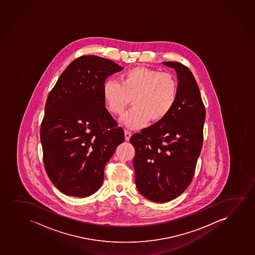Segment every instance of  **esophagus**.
<instances>
[{
    "label": "esophagus",
    "instance_id": "1",
    "mask_svg": "<svg viewBox=\"0 0 255 255\" xmlns=\"http://www.w3.org/2000/svg\"><path fill=\"white\" fill-rule=\"evenodd\" d=\"M131 136H132V132L128 131V130H125V139L129 140V139L131 138Z\"/></svg>",
    "mask_w": 255,
    "mask_h": 255
}]
</instances>
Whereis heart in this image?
Here are the masks:
<instances>
[{"mask_svg":"<svg viewBox=\"0 0 255 255\" xmlns=\"http://www.w3.org/2000/svg\"><path fill=\"white\" fill-rule=\"evenodd\" d=\"M177 97L178 82L173 75L144 67L130 68L122 74L120 82L109 80L103 85V98L113 116H122L132 100L133 109L122 119L130 128L162 122Z\"/></svg>","mask_w":255,"mask_h":255,"instance_id":"heart-1","label":"heart"}]
</instances>
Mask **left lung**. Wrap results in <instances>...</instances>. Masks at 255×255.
Instances as JSON below:
<instances>
[{"label":"left lung","instance_id":"left-lung-1","mask_svg":"<svg viewBox=\"0 0 255 255\" xmlns=\"http://www.w3.org/2000/svg\"><path fill=\"white\" fill-rule=\"evenodd\" d=\"M174 68L178 97L166 118L136 132L130 139L137 189L147 200L165 203L180 196L193 180L203 144L206 111L200 89L189 68L164 61Z\"/></svg>","mask_w":255,"mask_h":255}]
</instances>
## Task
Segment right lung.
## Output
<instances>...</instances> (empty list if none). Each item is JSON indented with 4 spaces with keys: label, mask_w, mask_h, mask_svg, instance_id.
Wrapping results in <instances>:
<instances>
[{
    "label": "right lung",
    "mask_w": 255,
    "mask_h": 255,
    "mask_svg": "<svg viewBox=\"0 0 255 255\" xmlns=\"http://www.w3.org/2000/svg\"><path fill=\"white\" fill-rule=\"evenodd\" d=\"M123 67L96 55L68 65L48 94L41 125L43 162L61 193L88 197L102 186L104 167L125 139L106 109V79Z\"/></svg>",
    "instance_id": "1"
}]
</instances>
